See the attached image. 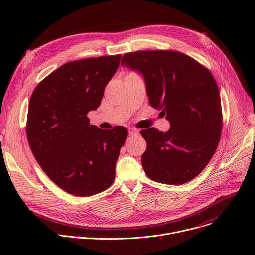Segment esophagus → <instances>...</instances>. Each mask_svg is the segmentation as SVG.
<instances>
[{
    "label": "esophagus",
    "instance_id": "1",
    "mask_svg": "<svg viewBox=\"0 0 255 255\" xmlns=\"http://www.w3.org/2000/svg\"><path fill=\"white\" fill-rule=\"evenodd\" d=\"M139 134V131L137 130V129H135V128H131V129H129V135L131 136V137H133V136H137Z\"/></svg>",
    "mask_w": 255,
    "mask_h": 255
}]
</instances>
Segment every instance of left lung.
Segmentation results:
<instances>
[{
    "instance_id": "left-lung-1",
    "label": "left lung",
    "mask_w": 255,
    "mask_h": 255,
    "mask_svg": "<svg viewBox=\"0 0 255 255\" xmlns=\"http://www.w3.org/2000/svg\"><path fill=\"white\" fill-rule=\"evenodd\" d=\"M121 64L141 74L151 107L161 111L170 129L141 130L146 175L166 185L194 179L209 163L222 130L220 93L209 69L177 51L147 50L123 55Z\"/></svg>"
}]
</instances>
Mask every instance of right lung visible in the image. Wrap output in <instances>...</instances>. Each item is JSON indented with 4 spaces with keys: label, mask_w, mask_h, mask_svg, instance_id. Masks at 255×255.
Here are the masks:
<instances>
[{
    "label": "right lung",
    "mask_w": 255,
    "mask_h": 255,
    "mask_svg": "<svg viewBox=\"0 0 255 255\" xmlns=\"http://www.w3.org/2000/svg\"><path fill=\"white\" fill-rule=\"evenodd\" d=\"M121 54L67 62L34 90L26 133L32 153L46 175L68 194L89 197L110 187L128 131L102 130L87 114L101 105Z\"/></svg>",
    "instance_id": "right-lung-1"
}]
</instances>
